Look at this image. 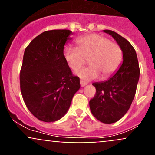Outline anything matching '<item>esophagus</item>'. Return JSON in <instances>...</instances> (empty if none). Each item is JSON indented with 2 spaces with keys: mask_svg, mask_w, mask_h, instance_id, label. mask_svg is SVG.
<instances>
[{
  "mask_svg": "<svg viewBox=\"0 0 155 155\" xmlns=\"http://www.w3.org/2000/svg\"><path fill=\"white\" fill-rule=\"evenodd\" d=\"M87 82H84V81H80V84H81V87H84L85 85H87Z\"/></svg>",
  "mask_w": 155,
  "mask_h": 155,
  "instance_id": "obj_1",
  "label": "esophagus"
}]
</instances>
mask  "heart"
<instances>
[{"mask_svg":"<svg viewBox=\"0 0 155 155\" xmlns=\"http://www.w3.org/2000/svg\"><path fill=\"white\" fill-rule=\"evenodd\" d=\"M76 48H65L64 58L71 69L76 71L88 58L90 66L76 73L81 79L89 81L100 77L108 79L120 67L122 51L118 44L110 41L104 35L92 33L76 41Z\"/></svg>","mask_w":155,"mask_h":155,"instance_id":"obj_1","label":"heart"}]
</instances>
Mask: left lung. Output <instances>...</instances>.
I'll list each match as a JSON object with an SVG mask.
<instances>
[{"mask_svg": "<svg viewBox=\"0 0 155 155\" xmlns=\"http://www.w3.org/2000/svg\"><path fill=\"white\" fill-rule=\"evenodd\" d=\"M113 37L122 51V63L108 80L92 84L95 97L90 101L92 115L105 124L114 123L127 113L136 95L140 69L136 50L130 43L115 32L104 30Z\"/></svg>", "mask_w": 155, "mask_h": 155, "instance_id": "left-lung-1", "label": "left lung"}]
</instances>
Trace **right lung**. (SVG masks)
I'll list each match as a JSON object with an SVG mask.
<instances>
[{"mask_svg":"<svg viewBox=\"0 0 155 155\" xmlns=\"http://www.w3.org/2000/svg\"><path fill=\"white\" fill-rule=\"evenodd\" d=\"M72 31L52 30L36 36L26 47L20 71V89L27 108L39 120L54 122L68 111L80 88L63 55Z\"/></svg>","mask_w":155,"mask_h":155,"instance_id":"add662e5","label":"right lung"}]
</instances>
